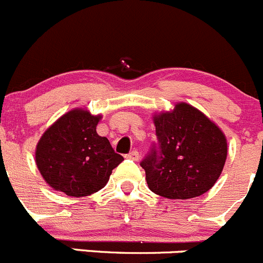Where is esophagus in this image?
I'll return each mask as SVG.
<instances>
[{
  "instance_id": "obj_1",
  "label": "esophagus",
  "mask_w": 263,
  "mask_h": 263,
  "mask_svg": "<svg viewBox=\"0 0 263 263\" xmlns=\"http://www.w3.org/2000/svg\"><path fill=\"white\" fill-rule=\"evenodd\" d=\"M125 158H128V160H133V161H138V158H139V153H138L137 151H132L130 153H128V155L125 156Z\"/></svg>"
}]
</instances>
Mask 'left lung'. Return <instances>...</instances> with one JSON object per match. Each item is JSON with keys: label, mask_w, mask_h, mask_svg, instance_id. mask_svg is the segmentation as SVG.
Returning a JSON list of instances; mask_svg holds the SVG:
<instances>
[{"label": "left lung", "mask_w": 263, "mask_h": 263, "mask_svg": "<svg viewBox=\"0 0 263 263\" xmlns=\"http://www.w3.org/2000/svg\"><path fill=\"white\" fill-rule=\"evenodd\" d=\"M158 147L142 161L148 188L168 199L196 198L209 192L228 156L223 132L185 102L155 114Z\"/></svg>", "instance_id": "obj_1"}]
</instances>
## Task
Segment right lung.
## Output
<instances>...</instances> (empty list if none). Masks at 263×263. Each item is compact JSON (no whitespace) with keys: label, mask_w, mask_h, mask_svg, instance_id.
Listing matches in <instances>:
<instances>
[{"label":"right lung","mask_w":263,"mask_h":263,"mask_svg":"<svg viewBox=\"0 0 263 263\" xmlns=\"http://www.w3.org/2000/svg\"><path fill=\"white\" fill-rule=\"evenodd\" d=\"M101 118L74 108L43 133L35 148V163L54 191L77 198L90 196L107 184L114 168L124 160L107 138L97 134Z\"/></svg>","instance_id":"add662e5"}]
</instances>
